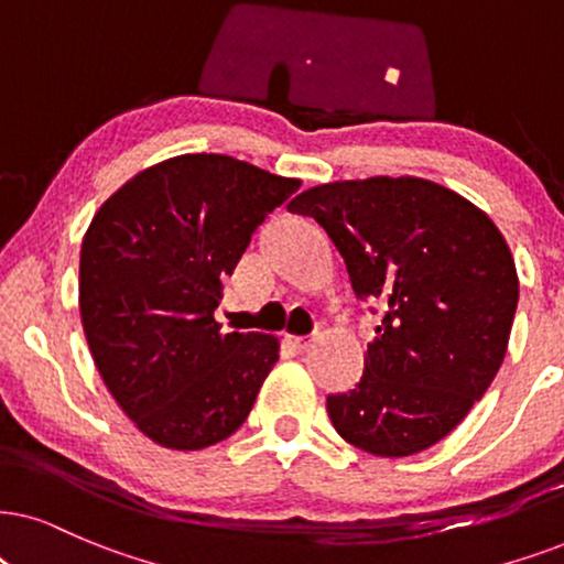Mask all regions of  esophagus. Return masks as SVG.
Here are the masks:
<instances>
[{
  "instance_id": "1",
  "label": "esophagus",
  "mask_w": 564,
  "mask_h": 564,
  "mask_svg": "<svg viewBox=\"0 0 564 564\" xmlns=\"http://www.w3.org/2000/svg\"><path fill=\"white\" fill-rule=\"evenodd\" d=\"M286 340L296 348V351H306V348L312 346V340L304 338V335H286Z\"/></svg>"
}]
</instances>
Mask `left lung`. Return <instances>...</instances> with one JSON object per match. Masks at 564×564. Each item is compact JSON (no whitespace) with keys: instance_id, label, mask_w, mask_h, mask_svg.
<instances>
[{"instance_id":"8db88e82","label":"left lung","mask_w":564,"mask_h":564,"mask_svg":"<svg viewBox=\"0 0 564 564\" xmlns=\"http://www.w3.org/2000/svg\"><path fill=\"white\" fill-rule=\"evenodd\" d=\"M344 254L356 296L384 306L351 393L327 395L346 442L405 458L447 437L487 393L518 306L512 252L481 208L422 176L317 184L291 199Z\"/></svg>"}]
</instances>
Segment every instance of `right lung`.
I'll use <instances>...</instances> for the list:
<instances>
[{
  "label": "right lung",
  "mask_w": 564,
  "mask_h": 564,
  "mask_svg": "<svg viewBox=\"0 0 564 564\" xmlns=\"http://www.w3.org/2000/svg\"><path fill=\"white\" fill-rule=\"evenodd\" d=\"M302 187L220 153L142 169L93 216L80 249V319L113 401L169 451L231 437L281 340L224 333L216 306L268 213Z\"/></svg>",
  "instance_id": "add662e5"
}]
</instances>
